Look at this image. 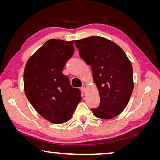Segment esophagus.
I'll use <instances>...</instances> for the list:
<instances>
[{"mask_svg":"<svg viewBox=\"0 0 160 160\" xmlns=\"http://www.w3.org/2000/svg\"><path fill=\"white\" fill-rule=\"evenodd\" d=\"M80 90L82 91V92H85L86 91V88H85V86H82V87H81V88H80Z\"/></svg>","mask_w":160,"mask_h":160,"instance_id":"obj_1","label":"esophagus"}]
</instances>
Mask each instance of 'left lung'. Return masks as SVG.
Returning <instances> with one entry per match:
<instances>
[{"label": "left lung", "mask_w": 160, "mask_h": 160, "mask_svg": "<svg viewBox=\"0 0 160 160\" xmlns=\"http://www.w3.org/2000/svg\"><path fill=\"white\" fill-rule=\"evenodd\" d=\"M79 55L91 66L99 90V106L92 109L97 118L110 119L120 114L133 90L132 67L126 54L114 42L101 37L75 40Z\"/></svg>", "instance_id": "obj_1"}]
</instances>
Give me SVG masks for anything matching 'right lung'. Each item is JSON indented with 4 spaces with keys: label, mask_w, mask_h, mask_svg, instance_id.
Instances as JSON below:
<instances>
[{
    "label": "right lung",
    "mask_w": 160,
    "mask_h": 160,
    "mask_svg": "<svg viewBox=\"0 0 160 160\" xmlns=\"http://www.w3.org/2000/svg\"><path fill=\"white\" fill-rule=\"evenodd\" d=\"M73 53V41L52 39L25 65V95L34 109L51 123L60 124L68 121L82 99L79 89L72 88L68 77L62 72Z\"/></svg>",
    "instance_id": "obj_1"
}]
</instances>
